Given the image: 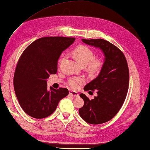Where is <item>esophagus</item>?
<instances>
[{"instance_id":"esophagus-1","label":"esophagus","mask_w":150,"mask_h":150,"mask_svg":"<svg viewBox=\"0 0 150 150\" xmlns=\"http://www.w3.org/2000/svg\"><path fill=\"white\" fill-rule=\"evenodd\" d=\"M69 94L71 95L72 96H73L74 98H77L79 97V94L77 93V92H74V91H70L69 92Z\"/></svg>"}]
</instances>
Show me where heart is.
Here are the masks:
<instances>
[{"label": "heart", "instance_id": "1", "mask_svg": "<svg viewBox=\"0 0 150 150\" xmlns=\"http://www.w3.org/2000/svg\"><path fill=\"white\" fill-rule=\"evenodd\" d=\"M73 56L81 66L88 64L92 72H96L102 66V62L100 59H94V54L91 49L86 46H79L73 51ZM85 80L83 77H73L68 81V84L73 89L79 88Z\"/></svg>", "mask_w": 150, "mask_h": 150}]
</instances>
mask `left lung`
Segmentation results:
<instances>
[{
    "label": "left lung",
    "instance_id": "8db88e82",
    "mask_svg": "<svg viewBox=\"0 0 150 150\" xmlns=\"http://www.w3.org/2000/svg\"><path fill=\"white\" fill-rule=\"evenodd\" d=\"M85 44L100 48L104 56L103 64L98 77L84 87L86 91L95 90L97 96L89 100L81 94L84 105L79 110L83 120L90 124L104 123L111 120L120 110L129 89V71L123 53L104 39H84Z\"/></svg>",
    "mask_w": 150,
    "mask_h": 150
}]
</instances>
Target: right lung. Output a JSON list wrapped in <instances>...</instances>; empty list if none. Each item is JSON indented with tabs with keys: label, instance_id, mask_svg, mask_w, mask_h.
I'll return each mask as SVG.
<instances>
[{
	"label": "right lung",
	"instance_id": "right-lung-1",
	"mask_svg": "<svg viewBox=\"0 0 150 150\" xmlns=\"http://www.w3.org/2000/svg\"><path fill=\"white\" fill-rule=\"evenodd\" d=\"M75 38L42 37L26 48L19 59L13 76L16 97L23 110L33 118L50 115L59 102L69 94L67 88H47V79L58 70L62 52L74 42Z\"/></svg>",
	"mask_w": 150,
	"mask_h": 150
}]
</instances>
